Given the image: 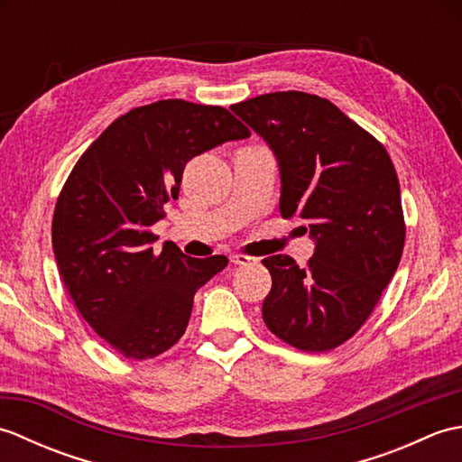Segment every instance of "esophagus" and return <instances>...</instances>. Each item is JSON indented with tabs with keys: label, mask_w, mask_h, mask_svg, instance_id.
Wrapping results in <instances>:
<instances>
[{
	"label": "esophagus",
	"mask_w": 462,
	"mask_h": 462,
	"mask_svg": "<svg viewBox=\"0 0 462 462\" xmlns=\"http://www.w3.org/2000/svg\"><path fill=\"white\" fill-rule=\"evenodd\" d=\"M230 262L236 263V266H248V263L254 262V258L246 256V254H232L230 256Z\"/></svg>",
	"instance_id": "1"
}]
</instances>
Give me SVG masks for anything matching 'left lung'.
<instances>
[{"label":"left lung","mask_w":462,"mask_h":462,"mask_svg":"<svg viewBox=\"0 0 462 462\" xmlns=\"http://www.w3.org/2000/svg\"><path fill=\"white\" fill-rule=\"evenodd\" d=\"M230 109L268 143L280 169V214L316 242L306 268L262 260L272 290L262 318L301 351H329L356 333L393 278L405 246L395 166L379 141L318 95L280 91Z\"/></svg>","instance_id":"1"}]
</instances>
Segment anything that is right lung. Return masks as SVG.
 <instances>
[{"instance_id": "add662e5", "label": "right lung", "mask_w": 462, "mask_h": 462, "mask_svg": "<svg viewBox=\"0 0 462 462\" xmlns=\"http://www.w3.org/2000/svg\"><path fill=\"white\" fill-rule=\"evenodd\" d=\"M250 131L222 106L182 99L136 106L101 133L59 194L51 240L59 273L83 319L129 359L171 349L194 293L228 266L172 242L152 252L151 226L179 199L184 166Z\"/></svg>"}]
</instances>
